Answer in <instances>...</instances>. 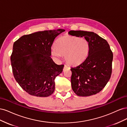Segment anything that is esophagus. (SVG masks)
Returning a JSON list of instances; mask_svg holds the SVG:
<instances>
[{"label": "esophagus", "instance_id": "1", "mask_svg": "<svg viewBox=\"0 0 127 127\" xmlns=\"http://www.w3.org/2000/svg\"><path fill=\"white\" fill-rule=\"evenodd\" d=\"M68 68V67L67 66V65L64 64V70L65 69H66V68Z\"/></svg>", "mask_w": 127, "mask_h": 127}]
</instances>
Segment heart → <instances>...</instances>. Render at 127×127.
Here are the masks:
<instances>
[{"mask_svg": "<svg viewBox=\"0 0 127 127\" xmlns=\"http://www.w3.org/2000/svg\"><path fill=\"white\" fill-rule=\"evenodd\" d=\"M55 47L51 49L52 55L55 57L64 56L67 63L73 66L84 62L89 52V43L87 40L69 35L60 37Z\"/></svg>", "mask_w": 127, "mask_h": 127, "instance_id": "1", "label": "heart"}]
</instances>
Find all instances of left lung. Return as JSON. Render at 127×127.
I'll use <instances>...</instances> for the list:
<instances>
[{"instance_id": "obj_1", "label": "left lung", "mask_w": 127, "mask_h": 127, "mask_svg": "<svg viewBox=\"0 0 127 127\" xmlns=\"http://www.w3.org/2000/svg\"><path fill=\"white\" fill-rule=\"evenodd\" d=\"M69 34L84 37L89 43L86 59L76 67L71 68V87L79 96H89L101 91L112 73L113 53L107 42L92 32L70 31Z\"/></svg>"}]
</instances>
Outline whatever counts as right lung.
Segmentation results:
<instances>
[{"label":"right lung","mask_w":127,"mask_h":127,"mask_svg":"<svg viewBox=\"0 0 127 127\" xmlns=\"http://www.w3.org/2000/svg\"><path fill=\"white\" fill-rule=\"evenodd\" d=\"M64 29L39 31L21 37L14 42L10 57L15 80L29 94L48 97L55 90V79L64 64L53 61L51 46Z\"/></svg>","instance_id":"right-lung-1"}]
</instances>
